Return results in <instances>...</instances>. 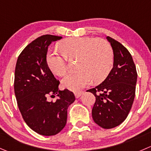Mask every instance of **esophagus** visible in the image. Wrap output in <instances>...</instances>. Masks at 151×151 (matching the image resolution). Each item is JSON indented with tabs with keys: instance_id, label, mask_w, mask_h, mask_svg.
I'll return each instance as SVG.
<instances>
[{
	"instance_id": "obj_1",
	"label": "esophagus",
	"mask_w": 151,
	"mask_h": 151,
	"mask_svg": "<svg viewBox=\"0 0 151 151\" xmlns=\"http://www.w3.org/2000/svg\"><path fill=\"white\" fill-rule=\"evenodd\" d=\"M83 91H75L74 92V96L76 98H79L82 94H83Z\"/></svg>"
}]
</instances>
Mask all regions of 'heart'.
I'll list each match as a JSON object with an SVG mask.
<instances>
[{
  "label": "heart",
  "instance_id": "heart-1",
  "mask_svg": "<svg viewBox=\"0 0 151 151\" xmlns=\"http://www.w3.org/2000/svg\"><path fill=\"white\" fill-rule=\"evenodd\" d=\"M62 53L49 51L46 63L55 75H65L68 70L66 58H77L79 71L65 76L62 83L70 90L77 91L91 83H101L106 79L114 64V52L106 40L89 37H68L59 43Z\"/></svg>",
  "mask_w": 151,
  "mask_h": 151
}]
</instances>
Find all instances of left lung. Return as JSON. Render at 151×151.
Returning <instances> with one entry per match:
<instances>
[{
	"instance_id": "1",
	"label": "left lung",
	"mask_w": 151,
	"mask_h": 151,
	"mask_svg": "<svg viewBox=\"0 0 151 151\" xmlns=\"http://www.w3.org/2000/svg\"><path fill=\"white\" fill-rule=\"evenodd\" d=\"M114 52V66L108 77L99 86L87 91L96 101L92 117L105 129L115 128L125 121L135 97L137 72L128 49L111 37H107Z\"/></svg>"
}]
</instances>
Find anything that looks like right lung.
I'll return each instance as SVG.
<instances>
[{
  "label": "right lung",
  "mask_w": 151,
  "mask_h": 151,
  "mask_svg": "<svg viewBox=\"0 0 151 151\" xmlns=\"http://www.w3.org/2000/svg\"><path fill=\"white\" fill-rule=\"evenodd\" d=\"M62 37L46 35L29 43L19 55L14 88L17 105L28 126L43 136L56 135L65 126L67 110L75 100L73 92L59 90L57 80L46 63L49 46ZM58 98L49 101L48 96Z\"/></svg>",
  "instance_id": "add662e5"
}]
</instances>
